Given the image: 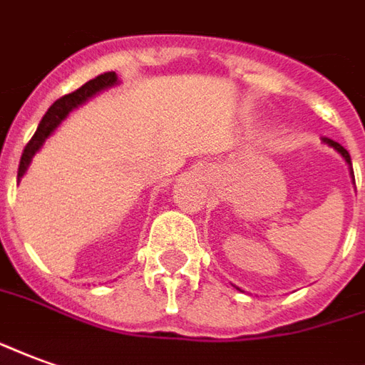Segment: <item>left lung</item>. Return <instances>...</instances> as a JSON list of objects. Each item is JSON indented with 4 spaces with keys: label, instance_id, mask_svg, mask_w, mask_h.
<instances>
[{
    "label": "left lung",
    "instance_id": "8db88e82",
    "mask_svg": "<svg viewBox=\"0 0 365 365\" xmlns=\"http://www.w3.org/2000/svg\"><path fill=\"white\" fill-rule=\"evenodd\" d=\"M324 142H326V144H330V146H332V148H336V150H338V152H340V154H342V156H344V160H346V162H348V164L351 165L350 154H348V150H346V148H342V146H340V144H338V142H334V140H330V138H324Z\"/></svg>",
    "mask_w": 365,
    "mask_h": 365
}]
</instances>
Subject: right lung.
Returning <instances> with one entry per match:
<instances>
[{
	"instance_id": "1",
	"label": "right lung",
	"mask_w": 365,
	"mask_h": 365,
	"mask_svg": "<svg viewBox=\"0 0 365 365\" xmlns=\"http://www.w3.org/2000/svg\"><path fill=\"white\" fill-rule=\"evenodd\" d=\"M116 83V73H104V75L94 76L93 81H88L81 88H76L75 93H68L65 96H61L58 101L51 104L49 110L45 112V116L41 118L39 126L35 130L33 138L27 142V146L23 148L21 160H19V170H17V180H21V175L25 174L27 165L31 162V158L35 156V152L43 146V142L47 136H51V132L57 128L58 124L63 122V118H67V114L73 108H76L78 104L86 103L91 96L103 91V88H108Z\"/></svg>"
}]
</instances>
